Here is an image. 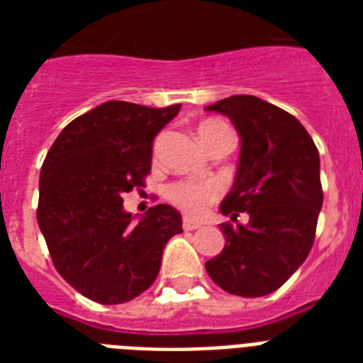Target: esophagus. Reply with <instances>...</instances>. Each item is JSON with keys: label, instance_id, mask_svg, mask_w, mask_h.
Wrapping results in <instances>:
<instances>
[{"label": "esophagus", "instance_id": "1", "mask_svg": "<svg viewBox=\"0 0 363 363\" xmlns=\"http://www.w3.org/2000/svg\"><path fill=\"white\" fill-rule=\"evenodd\" d=\"M182 228H184V230H198V228H201V222L184 216V218H182Z\"/></svg>", "mask_w": 363, "mask_h": 363}]
</instances>
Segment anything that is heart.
<instances>
[{
  "label": "heart",
  "instance_id": "heart-1",
  "mask_svg": "<svg viewBox=\"0 0 363 363\" xmlns=\"http://www.w3.org/2000/svg\"><path fill=\"white\" fill-rule=\"evenodd\" d=\"M220 130H230L228 125L222 122H203L199 125V139L201 137H209L213 133ZM220 196V186L213 181L207 182H190V181H179L169 184L167 188V198L181 207L182 211H186L188 215H203L207 207L213 201H216Z\"/></svg>",
  "mask_w": 363,
  "mask_h": 363
}]
</instances>
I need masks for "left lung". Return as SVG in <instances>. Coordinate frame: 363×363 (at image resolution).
<instances>
[{"label": "left lung", "instance_id": "left-lung-1", "mask_svg": "<svg viewBox=\"0 0 363 363\" xmlns=\"http://www.w3.org/2000/svg\"><path fill=\"white\" fill-rule=\"evenodd\" d=\"M205 111L228 116L241 137L238 173L220 205L235 224H220L226 245L205 269L226 292L267 296L303 264L315 241L324 199L318 150L296 116L256 96H232Z\"/></svg>", "mask_w": 363, "mask_h": 363}]
</instances>
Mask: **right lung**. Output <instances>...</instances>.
<instances>
[{"label":"right lung","mask_w":363,"mask_h":363,"mask_svg":"<svg viewBox=\"0 0 363 363\" xmlns=\"http://www.w3.org/2000/svg\"><path fill=\"white\" fill-rule=\"evenodd\" d=\"M181 105L154 109L105 101L65 125L39 177L37 222L54 267L77 292L125 303L160 273L162 252L182 232L181 213L154 205L133 220L124 196L145 184L152 141Z\"/></svg>","instance_id":"1"}]
</instances>
